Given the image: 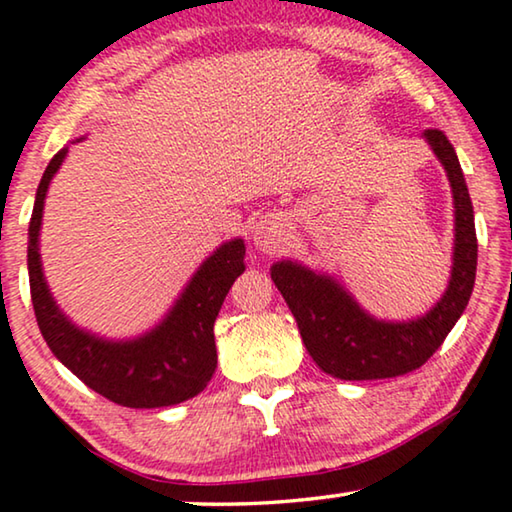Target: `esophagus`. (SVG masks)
Wrapping results in <instances>:
<instances>
[{
	"label": "esophagus",
	"mask_w": 512,
	"mask_h": 512,
	"mask_svg": "<svg viewBox=\"0 0 512 512\" xmlns=\"http://www.w3.org/2000/svg\"><path fill=\"white\" fill-rule=\"evenodd\" d=\"M253 241L257 250H262L266 255H276L280 246H283V232H280V227L276 222L271 220H262L257 222L255 229H253Z\"/></svg>",
	"instance_id": "34e87169"
}]
</instances>
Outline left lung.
Returning <instances> with one entry per match:
<instances>
[{
    "mask_svg": "<svg viewBox=\"0 0 512 512\" xmlns=\"http://www.w3.org/2000/svg\"><path fill=\"white\" fill-rule=\"evenodd\" d=\"M429 146L448 171L455 197V264L443 299L424 318L413 322H380L366 315L348 292L327 276L294 262L273 264L271 278L297 320L301 341L315 364L341 380H376L410 373L441 348L469 304L478 239L473 204L457 153L441 129H427Z\"/></svg>",
    "mask_w": 512,
    "mask_h": 512,
    "instance_id": "1",
    "label": "left lung"
}]
</instances>
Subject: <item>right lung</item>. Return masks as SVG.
<instances>
[{
    "label": "right lung",
    "mask_w": 512,
    "mask_h": 512,
    "mask_svg": "<svg viewBox=\"0 0 512 512\" xmlns=\"http://www.w3.org/2000/svg\"><path fill=\"white\" fill-rule=\"evenodd\" d=\"M67 150L64 146L43 171L30 220L27 269L41 336L74 376L120 406L160 408L197 397L218 366L213 325L229 287L246 271V246L241 239H234L215 250L194 273L169 318L150 334L127 343H111L85 334L57 311L39 262L43 199Z\"/></svg>",
    "instance_id": "add662e5"
}]
</instances>
